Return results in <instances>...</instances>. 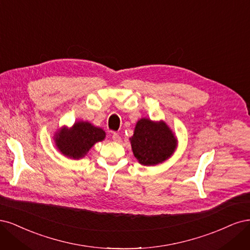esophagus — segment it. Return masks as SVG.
<instances>
[{"label": "esophagus", "mask_w": 250, "mask_h": 250, "mask_svg": "<svg viewBox=\"0 0 250 250\" xmlns=\"http://www.w3.org/2000/svg\"><path fill=\"white\" fill-rule=\"evenodd\" d=\"M112 139H113V141H115V142H119L120 140H122L118 133H113V135H112Z\"/></svg>", "instance_id": "34e87169"}]
</instances>
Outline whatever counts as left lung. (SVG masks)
Returning <instances> with one entry per match:
<instances>
[{
	"mask_svg": "<svg viewBox=\"0 0 250 250\" xmlns=\"http://www.w3.org/2000/svg\"><path fill=\"white\" fill-rule=\"evenodd\" d=\"M134 156L143 165H156L172 155L176 139L163 122L142 118L136 125L131 138Z\"/></svg>",
	"mask_w": 250,
	"mask_h": 250,
	"instance_id": "8db88e82",
	"label": "left lung"
}]
</instances>
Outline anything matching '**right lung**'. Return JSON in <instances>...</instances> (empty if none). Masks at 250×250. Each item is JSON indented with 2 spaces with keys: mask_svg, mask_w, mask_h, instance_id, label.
<instances>
[{
  "mask_svg": "<svg viewBox=\"0 0 250 250\" xmlns=\"http://www.w3.org/2000/svg\"><path fill=\"white\" fill-rule=\"evenodd\" d=\"M104 132L89 123L80 122L74 125L70 130L63 128L56 136V144L63 155L79 159L84 157L94 143L104 140Z\"/></svg>",
  "mask_w": 250,
  "mask_h": 250,
  "instance_id": "1",
  "label": "right lung"
}]
</instances>
